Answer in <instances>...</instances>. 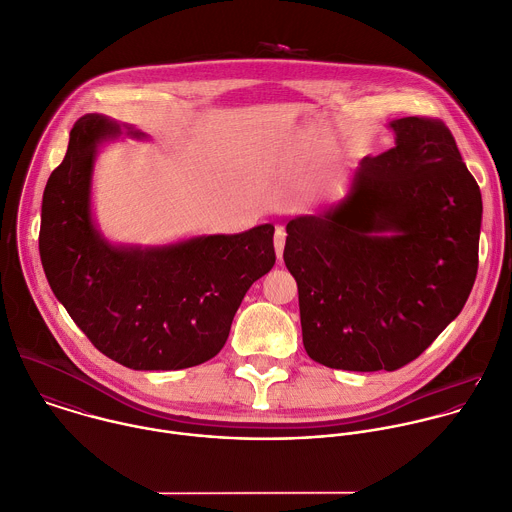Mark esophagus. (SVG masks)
<instances>
[{
  "label": "esophagus",
  "instance_id": "esophagus-1",
  "mask_svg": "<svg viewBox=\"0 0 512 512\" xmlns=\"http://www.w3.org/2000/svg\"><path fill=\"white\" fill-rule=\"evenodd\" d=\"M285 237H287L285 229H283V227H277V229H275L273 243H275V253H277V259H279V261H281V257H283V249H285Z\"/></svg>",
  "mask_w": 512,
  "mask_h": 512
}]
</instances>
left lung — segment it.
<instances>
[{
	"label": "left lung",
	"instance_id": "1",
	"mask_svg": "<svg viewBox=\"0 0 512 512\" xmlns=\"http://www.w3.org/2000/svg\"><path fill=\"white\" fill-rule=\"evenodd\" d=\"M391 129L395 147L359 163L339 205L287 223L283 259L299 287L303 345L331 369L415 361L477 279L483 199L453 133L433 117Z\"/></svg>",
	"mask_w": 512,
	"mask_h": 512
}]
</instances>
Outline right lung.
Instances as JSON below:
<instances>
[{
  "label": "right lung",
  "instance_id": "right-lung-1",
  "mask_svg": "<svg viewBox=\"0 0 512 512\" xmlns=\"http://www.w3.org/2000/svg\"><path fill=\"white\" fill-rule=\"evenodd\" d=\"M119 133V123L97 113L75 121L43 191L45 277L75 325L115 363L135 371L201 365L223 349L245 293L275 265V227L145 249L111 245L91 219V175L97 147Z\"/></svg>",
  "mask_w": 512,
  "mask_h": 512
}]
</instances>
